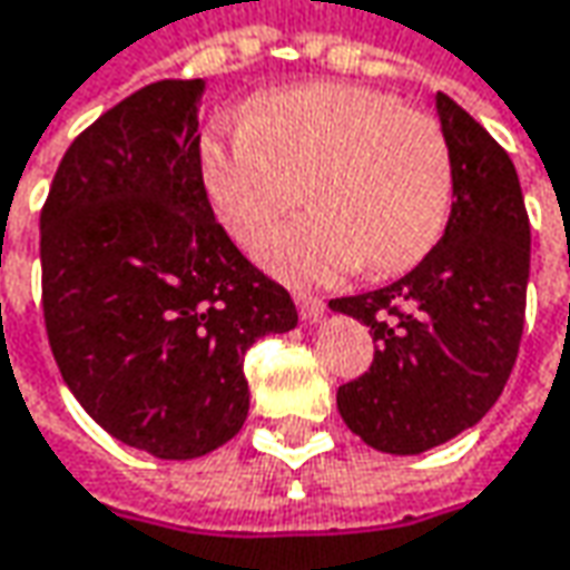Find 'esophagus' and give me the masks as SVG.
Wrapping results in <instances>:
<instances>
[{
  "label": "esophagus",
  "mask_w": 570,
  "mask_h": 570,
  "mask_svg": "<svg viewBox=\"0 0 570 570\" xmlns=\"http://www.w3.org/2000/svg\"><path fill=\"white\" fill-rule=\"evenodd\" d=\"M297 314H301V320H307V323H317V320H323V314H326V304L320 301V297L314 295H297Z\"/></svg>",
  "instance_id": "1"
}]
</instances>
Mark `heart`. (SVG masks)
Returning <instances> with one entry per match:
<instances>
[{
  "mask_svg": "<svg viewBox=\"0 0 570 570\" xmlns=\"http://www.w3.org/2000/svg\"><path fill=\"white\" fill-rule=\"evenodd\" d=\"M203 189L244 247L288 208L314 212L273 230L256 256L288 282H333L367 266L412 269L444 234L453 158L444 126L400 98L340 81L269 91L230 136L199 145Z\"/></svg>",
  "mask_w": 570,
  "mask_h": 570,
  "instance_id": "b5f03b06",
  "label": "heart"
}]
</instances>
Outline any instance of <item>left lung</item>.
Instances as JSON below:
<instances>
[{
	"label": "left lung",
	"instance_id": "left-lung-1",
	"mask_svg": "<svg viewBox=\"0 0 570 570\" xmlns=\"http://www.w3.org/2000/svg\"><path fill=\"white\" fill-rule=\"evenodd\" d=\"M453 158L448 228L425 259L377 292L330 307L374 333V362L336 405L367 448L412 456L448 444L501 396L517 362L530 278V218L514 161L438 91Z\"/></svg>",
	"mask_w": 570,
	"mask_h": 570
}]
</instances>
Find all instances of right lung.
Segmentation results:
<instances>
[{"mask_svg": "<svg viewBox=\"0 0 570 570\" xmlns=\"http://www.w3.org/2000/svg\"><path fill=\"white\" fill-rule=\"evenodd\" d=\"M203 78L145 85L56 167L40 212L43 320L59 374L107 434L196 460L240 431L253 342L292 295L215 222L199 167Z\"/></svg>", "mask_w": 570, "mask_h": 570, "instance_id": "1", "label": "right lung"}]
</instances>
